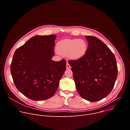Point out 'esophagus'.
<instances>
[{
    "mask_svg": "<svg viewBox=\"0 0 130 130\" xmlns=\"http://www.w3.org/2000/svg\"><path fill=\"white\" fill-rule=\"evenodd\" d=\"M66 68L67 69H70L71 68V66L69 64V63L67 62L66 64Z\"/></svg>",
    "mask_w": 130,
    "mask_h": 130,
    "instance_id": "1",
    "label": "esophagus"
}]
</instances>
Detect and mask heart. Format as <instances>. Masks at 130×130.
<instances>
[{"instance_id": "obj_1", "label": "heart", "mask_w": 130, "mask_h": 130, "mask_svg": "<svg viewBox=\"0 0 130 130\" xmlns=\"http://www.w3.org/2000/svg\"><path fill=\"white\" fill-rule=\"evenodd\" d=\"M87 49V43L83 39L64 40L57 45L58 52L63 55H69L73 60H78L85 54Z\"/></svg>"}]
</instances>
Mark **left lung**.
<instances>
[{"label":"left lung","mask_w":130,"mask_h":130,"mask_svg":"<svg viewBox=\"0 0 130 130\" xmlns=\"http://www.w3.org/2000/svg\"><path fill=\"white\" fill-rule=\"evenodd\" d=\"M88 48L84 56L70 60L69 64L80 96L90 102L99 101L113 89L118 75L115 57L95 36H85Z\"/></svg>","instance_id":"1"}]
</instances>
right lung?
Segmentation results:
<instances>
[{
	"label": "right lung",
	"instance_id": "1",
	"mask_svg": "<svg viewBox=\"0 0 130 130\" xmlns=\"http://www.w3.org/2000/svg\"><path fill=\"white\" fill-rule=\"evenodd\" d=\"M56 35H35L16 50L11 64L14 84L35 101L48 99L56 92L66 70V62L51 60Z\"/></svg>",
	"mask_w": 130,
	"mask_h": 130
}]
</instances>
